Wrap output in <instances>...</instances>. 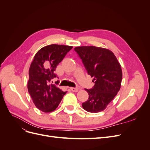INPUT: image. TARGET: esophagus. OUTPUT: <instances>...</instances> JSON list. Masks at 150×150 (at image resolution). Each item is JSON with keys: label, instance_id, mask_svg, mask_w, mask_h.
Here are the masks:
<instances>
[{"label": "esophagus", "instance_id": "esophagus-1", "mask_svg": "<svg viewBox=\"0 0 150 150\" xmlns=\"http://www.w3.org/2000/svg\"><path fill=\"white\" fill-rule=\"evenodd\" d=\"M70 89L73 92H77L79 89L78 88H70Z\"/></svg>", "mask_w": 150, "mask_h": 150}]
</instances>
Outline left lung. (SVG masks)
Masks as SVG:
<instances>
[{
    "label": "left lung",
    "instance_id": "obj_1",
    "mask_svg": "<svg viewBox=\"0 0 150 150\" xmlns=\"http://www.w3.org/2000/svg\"><path fill=\"white\" fill-rule=\"evenodd\" d=\"M74 51L82 60L88 74L93 78L94 86L85 89L89 98L82 104L84 110L98 112L105 110L121 88L122 70L111 51L95 46L76 47Z\"/></svg>",
    "mask_w": 150,
    "mask_h": 150
}]
</instances>
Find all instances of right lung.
Masks as SVG:
<instances>
[{"mask_svg":"<svg viewBox=\"0 0 150 150\" xmlns=\"http://www.w3.org/2000/svg\"><path fill=\"white\" fill-rule=\"evenodd\" d=\"M72 48L51 44L41 48L35 55L29 71L28 89L39 110L45 112L54 111L66 93L53 84L52 79L57 78L55 73L57 66Z\"/></svg>","mask_w":150,"mask_h":150,"instance_id":"1","label":"right lung"}]
</instances>
